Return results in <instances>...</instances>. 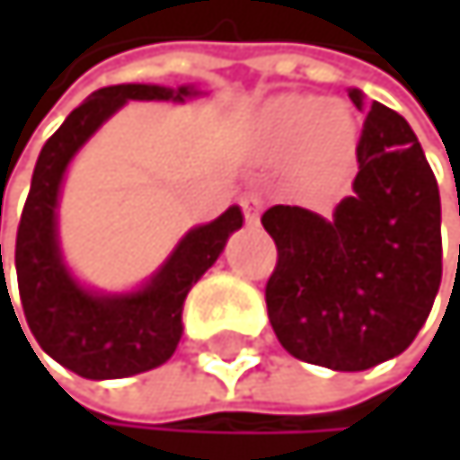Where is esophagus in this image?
<instances>
[{
	"instance_id": "obj_1",
	"label": "esophagus",
	"mask_w": 460,
	"mask_h": 460,
	"mask_svg": "<svg viewBox=\"0 0 460 460\" xmlns=\"http://www.w3.org/2000/svg\"><path fill=\"white\" fill-rule=\"evenodd\" d=\"M240 207H243L245 223H248V226H256V223H259V215H261V199L253 196V192H248V196H243Z\"/></svg>"
}]
</instances>
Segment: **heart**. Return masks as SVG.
<instances>
[{"mask_svg": "<svg viewBox=\"0 0 460 460\" xmlns=\"http://www.w3.org/2000/svg\"><path fill=\"white\" fill-rule=\"evenodd\" d=\"M261 140L273 154H295L309 179L342 173L358 148V120L345 104L317 96H281L261 115Z\"/></svg>", "mask_w": 460, "mask_h": 460, "instance_id": "heart-1", "label": "heart"}]
</instances>
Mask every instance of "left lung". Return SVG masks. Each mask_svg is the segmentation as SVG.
Returning a JSON list of instances; mask_svg holds the SVG:
<instances>
[{"label": "left lung", "instance_id": "8db88e82", "mask_svg": "<svg viewBox=\"0 0 460 460\" xmlns=\"http://www.w3.org/2000/svg\"><path fill=\"white\" fill-rule=\"evenodd\" d=\"M353 192L331 217L270 207L261 226L279 264L264 289L284 350L342 373L400 356L425 325L441 284L438 184L409 120L364 104Z\"/></svg>", "mask_w": 460, "mask_h": 460}]
</instances>
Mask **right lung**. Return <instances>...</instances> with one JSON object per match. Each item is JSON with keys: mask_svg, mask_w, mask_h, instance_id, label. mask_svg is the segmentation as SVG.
<instances>
[{"mask_svg": "<svg viewBox=\"0 0 460 460\" xmlns=\"http://www.w3.org/2000/svg\"><path fill=\"white\" fill-rule=\"evenodd\" d=\"M196 96H204L196 84L102 87L87 96L40 148L15 234V276L32 337L46 356L82 378H129L148 373L173 356L181 340L184 297L217 261L228 237L243 226V209L228 207L212 223L190 228L171 256L137 289L102 292L84 287L71 273L60 248L58 207L66 171L79 148L127 102L184 104Z\"/></svg>", "mask_w": 460, "mask_h": 460, "instance_id": "add662e5", "label": "right lung"}]
</instances>
